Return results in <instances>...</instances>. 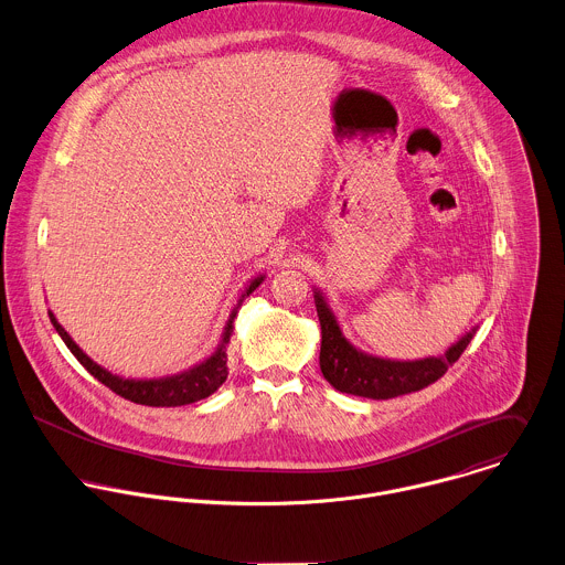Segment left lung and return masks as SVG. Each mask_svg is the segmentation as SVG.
<instances>
[{
    "label": "left lung",
    "instance_id": "obj_1",
    "mask_svg": "<svg viewBox=\"0 0 565 565\" xmlns=\"http://www.w3.org/2000/svg\"><path fill=\"white\" fill-rule=\"evenodd\" d=\"M315 303L321 323V354L319 365L323 379L339 392L363 396L372 401H387L403 394L418 392L431 383H436L449 365H454L460 354L471 343L476 328H471L465 337H460L451 348H447L440 356H427L416 361H394L367 354L354 348L326 299V295L315 288Z\"/></svg>",
    "mask_w": 565,
    "mask_h": 565
}]
</instances>
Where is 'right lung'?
<instances>
[{"mask_svg": "<svg viewBox=\"0 0 565 565\" xmlns=\"http://www.w3.org/2000/svg\"><path fill=\"white\" fill-rule=\"evenodd\" d=\"M266 279V275H257L255 279L248 281V286L244 288V292L237 299V306L231 310L228 321L224 326L222 339L217 343V348L200 363L191 365L189 370H182L178 374H169V376H160V379H125L118 374H111L109 370L100 367L98 363H94L76 343L74 339L65 332V328L56 321L54 312L47 310V317L54 326V330L58 332V337L63 339V343L67 345V350L76 356V361L103 385H107L111 392H116L118 396L138 403V405H147V407H180V405H191L198 403L206 396H211L213 392H217V387L226 381L228 376V365H226V345L231 341L233 334V319L237 315V308L242 306V301Z\"/></svg>", "mask_w": 565, "mask_h": 565, "instance_id": "right-lung-1", "label": "right lung"}]
</instances>
